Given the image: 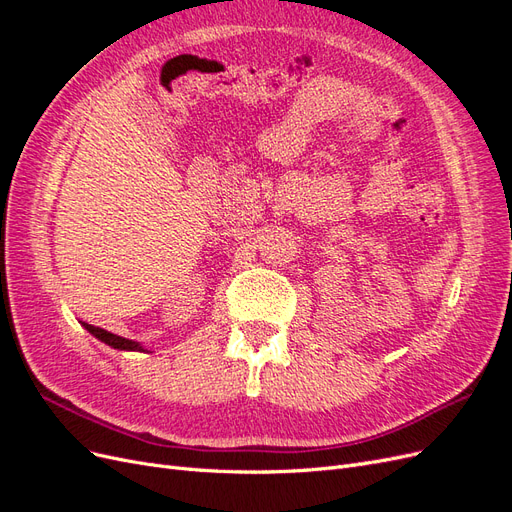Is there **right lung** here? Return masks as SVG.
Listing matches in <instances>:
<instances>
[{
    "label": "right lung",
    "mask_w": 512,
    "mask_h": 512,
    "mask_svg": "<svg viewBox=\"0 0 512 512\" xmlns=\"http://www.w3.org/2000/svg\"><path fill=\"white\" fill-rule=\"evenodd\" d=\"M83 327L94 335L96 339H100V342H104L106 346H111V348H115V350H126V352H149L143 344H138V342H132V339H126V337H121V335H115V333H108V331H104V329H100V327H94V324H87V322H81Z\"/></svg>",
    "instance_id": "obj_1"
}]
</instances>
